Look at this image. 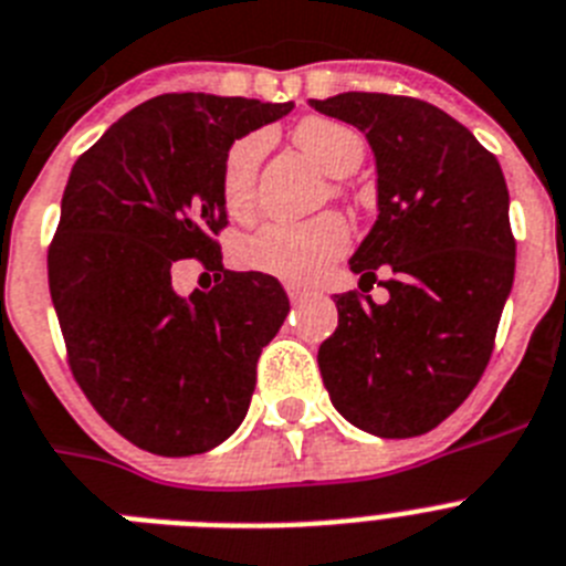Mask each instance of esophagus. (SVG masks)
Instances as JSON below:
<instances>
[{"label":"esophagus","mask_w":566,"mask_h":566,"mask_svg":"<svg viewBox=\"0 0 566 566\" xmlns=\"http://www.w3.org/2000/svg\"><path fill=\"white\" fill-rule=\"evenodd\" d=\"M286 292H289V301H292L294 306H297V303H303L308 297V289H303V286H289Z\"/></svg>","instance_id":"1"}]
</instances>
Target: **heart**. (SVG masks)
<instances>
[{"label": "heart", "instance_id": "obj_1", "mask_svg": "<svg viewBox=\"0 0 566 566\" xmlns=\"http://www.w3.org/2000/svg\"><path fill=\"white\" fill-rule=\"evenodd\" d=\"M294 139L329 177H349L364 163V139L337 119L312 117L294 128ZM265 134L237 139L223 159L220 191L229 214L245 217L254 202V177L265 154ZM349 245V229L337 214H323L306 223H269L240 243V260L254 272L283 280L317 277Z\"/></svg>", "mask_w": 566, "mask_h": 566}]
</instances>
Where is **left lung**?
Returning a JSON list of instances; mask_svg holds the SVG:
<instances>
[{"label":"left lung","instance_id":"1","mask_svg":"<svg viewBox=\"0 0 566 566\" xmlns=\"http://www.w3.org/2000/svg\"><path fill=\"white\" fill-rule=\"evenodd\" d=\"M308 105L355 125L375 154L378 220L349 260L360 292L380 265L395 274L386 303L335 294L323 384L352 427L415 438L455 412L490 364L515 277L504 171L423 99L349 91Z\"/></svg>","mask_w":566,"mask_h":566}]
</instances>
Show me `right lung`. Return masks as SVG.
<instances>
[{
    "label": "right lung",
    "instance_id": "add662e5",
    "mask_svg": "<svg viewBox=\"0 0 566 566\" xmlns=\"http://www.w3.org/2000/svg\"><path fill=\"white\" fill-rule=\"evenodd\" d=\"M294 103L163 94L128 111L71 168L48 286L71 371L123 438L157 455L209 452L243 423L263 346L289 315L272 274L226 272L214 234L234 139ZM223 271L172 292V265Z\"/></svg>",
    "mask_w": 566,
    "mask_h": 566
}]
</instances>
